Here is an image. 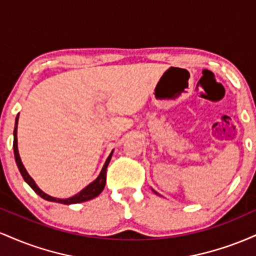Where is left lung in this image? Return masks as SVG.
<instances>
[{
    "label": "left lung",
    "instance_id": "1",
    "mask_svg": "<svg viewBox=\"0 0 256 256\" xmlns=\"http://www.w3.org/2000/svg\"><path fill=\"white\" fill-rule=\"evenodd\" d=\"M156 194H158V192H156Z\"/></svg>",
    "mask_w": 256,
    "mask_h": 256
}]
</instances>
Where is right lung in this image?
<instances>
[{"label":"right lung","mask_w":256,"mask_h":256,"mask_svg":"<svg viewBox=\"0 0 256 256\" xmlns=\"http://www.w3.org/2000/svg\"><path fill=\"white\" fill-rule=\"evenodd\" d=\"M18 119H19V114H18V116H16V128H14V142H13L14 156H16L18 168H19L20 173H22V178H24L26 183H28L32 188V189H34V192L38 194V195H40L42 198L46 200V201L58 202V204H79V202L89 201V200L96 198V196H98L102 192V190L104 189V185H106V173H107V166H108V164H110L113 152H110V156H108L107 160H106V164L104 165V167H102V171H101V173H100L98 177L96 178L95 180L92 182V183H90L89 185H88L86 188H84V189L82 190L80 192H78L77 195L72 196V198H52V196L46 195V192H43L42 190H40V188L37 186L36 183H34V179H32L30 176H28V173L26 172L25 167H24V165H22V158H20V156H19V152H18V138H16Z\"/></svg>","instance_id":"add662e5"}]
</instances>
